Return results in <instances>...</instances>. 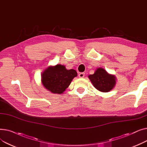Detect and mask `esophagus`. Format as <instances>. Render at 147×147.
Segmentation results:
<instances>
[{
  "mask_svg": "<svg viewBox=\"0 0 147 147\" xmlns=\"http://www.w3.org/2000/svg\"><path fill=\"white\" fill-rule=\"evenodd\" d=\"M84 74H85V73H80L79 74V77L80 78H84Z\"/></svg>",
  "mask_w": 147,
  "mask_h": 147,
  "instance_id": "1",
  "label": "esophagus"
}]
</instances>
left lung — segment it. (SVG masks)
<instances>
[{
    "instance_id": "obj_1",
    "label": "left lung",
    "mask_w": 147,
    "mask_h": 147,
    "mask_svg": "<svg viewBox=\"0 0 147 147\" xmlns=\"http://www.w3.org/2000/svg\"><path fill=\"white\" fill-rule=\"evenodd\" d=\"M88 78L98 90L108 92L113 89L115 85V77L108 73L102 68H98L94 74L88 76Z\"/></svg>"
}]
</instances>
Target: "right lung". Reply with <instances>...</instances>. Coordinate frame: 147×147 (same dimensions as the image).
<instances>
[{
	"mask_svg": "<svg viewBox=\"0 0 147 147\" xmlns=\"http://www.w3.org/2000/svg\"><path fill=\"white\" fill-rule=\"evenodd\" d=\"M78 76L75 69H67L64 65L57 64L50 66L42 74L44 87L53 94H62Z\"/></svg>",
	"mask_w": 147,
	"mask_h": 147,
	"instance_id": "right-lung-1",
	"label": "right lung"
}]
</instances>
